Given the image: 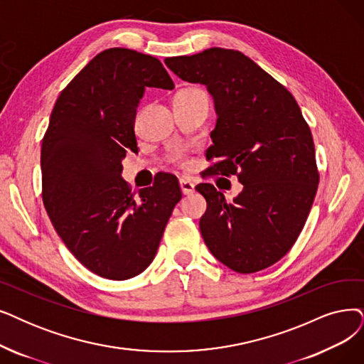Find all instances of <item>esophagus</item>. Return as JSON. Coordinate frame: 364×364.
<instances>
[{
    "mask_svg": "<svg viewBox=\"0 0 364 364\" xmlns=\"http://www.w3.org/2000/svg\"><path fill=\"white\" fill-rule=\"evenodd\" d=\"M179 185H181V191H182L183 196H190V194L194 193V183L191 181L182 178L179 181Z\"/></svg>",
    "mask_w": 364,
    "mask_h": 364,
    "instance_id": "obj_1",
    "label": "esophagus"
}]
</instances>
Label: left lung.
<instances>
[{
	"label": "left lung",
	"instance_id": "8db88e82",
	"mask_svg": "<svg viewBox=\"0 0 364 364\" xmlns=\"http://www.w3.org/2000/svg\"><path fill=\"white\" fill-rule=\"evenodd\" d=\"M185 82L205 85L213 98L208 168L237 174L242 193L227 201L210 183L196 190L206 198L200 231L212 255L239 273L279 261L308 220L319 174L311 129L294 97L239 50L210 48L166 58Z\"/></svg>",
	"mask_w": 364,
	"mask_h": 364
}]
</instances>
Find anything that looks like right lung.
<instances>
[{
	"mask_svg": "<svg viewBox=\"0 0 364 364\" xmlns=\"http://www.w3.org/2000/svg\"><path fill=\"white\" fill-rule=\"evenodd\" d=\"M146 88H174L159 60L103 50L58 97L41 143L43 203L58 236L86 269L113 281L152 263L182 198L170 173L136 196L121 178L127 151H137L134 121Z\"/></svg>",
	"mask_w": 364,
	"mask_h": 364,
	"instance_id": "add662e5",
	"label": "right lung"
}]
</instances>
